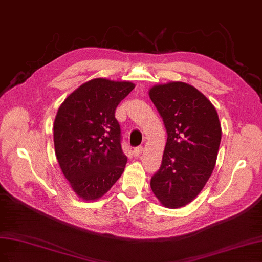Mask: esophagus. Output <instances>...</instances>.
<instances>
[{
	"label": "esophagus",
	"instance_id": "obj_1",
	"mask_svg": "<svg viewBox=\"0 0 262 262\" xmlns=\"http://www.w3.org/2000/svg\"><path fill=\"white\" fill-rule=\"evenodd\" d=\"M141 152H143V147H141V146H138V147H135V148H134V150H133L134 156L138 157V156H140V155H141Z\"/></svg>",
	"mask_w": 262,
	"mask_h": 262
}]
</instances>
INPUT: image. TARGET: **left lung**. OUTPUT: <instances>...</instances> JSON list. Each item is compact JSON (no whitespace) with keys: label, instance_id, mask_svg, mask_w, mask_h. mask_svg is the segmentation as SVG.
I'll return each instance as SVG.
<instances>
[{"label":"left lung","instance_id":"8db88e82","mask_svg":"<svg viewBox=\"0 0 262 262\" xmlns=\"http://www.w3.org/2000/svg\"><path fill=\"white\" fill-rule=\"evenodd\" d=\"M149 96L168 134L162 162L150 186L169 208L186 205L204 188L215 167L222 138L217 112L194 86L170 82Z\"/></svg>","mask_w":262,"mask_h":262}]
</instances>
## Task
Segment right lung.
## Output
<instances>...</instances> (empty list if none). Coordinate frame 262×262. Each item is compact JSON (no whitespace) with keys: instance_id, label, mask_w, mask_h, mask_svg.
Listing matches in <instances>:
<instances>
[{"instance_id":"1","label":"right lung","mask_w":262,"mask_h":262,"mask_svg":"<svg viewBox=\"0 0 262 262\" xmlns=\"http://www.w3.org/2000/svg\"><path fill=\"white\" fill-rule=\"evenodd\" d=\"M134 88L132 82L93 79L71 93L58 110L56 157L81 199L101 198L123 173L127 157L115 111Z\"/></svg>"}]
</instances>
